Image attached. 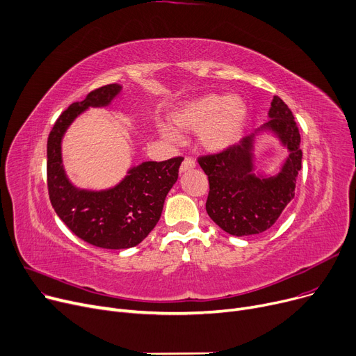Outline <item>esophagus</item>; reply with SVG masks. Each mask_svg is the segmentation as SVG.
Listing matches in <instances>:
<instances>
[{
  "mask_svg": "<svg viewBox=\"0 0 356 356\" xmlns=\"http://www.w3.org/2000/svg\"><path fill=\"white\" fill-rule=\"evenodd\" d=\"M196 167V163L192 157H184V160L181 161V165H180V172H188V170H192V168Z\"/></svg>",
  "mask_w": 356,
  "mask_h": 356,
  "instance_id": "1",
  "label": "esophagus"
}]
</instances>
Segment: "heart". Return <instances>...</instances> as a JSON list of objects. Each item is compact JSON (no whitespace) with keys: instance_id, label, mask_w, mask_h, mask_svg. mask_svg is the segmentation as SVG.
Instances as JSON below:
<instances>
[{"instance_id":"b5f03b06","label":"heart","mask_w":356,"mask_h":356,"mask_svg":"<svg viewBox=\"0 0 356 356\" xmlns=\"http://www.w3.org/2000/svg\"><path fill=\"white\" fill-rule=\"evenodd\" d=\"M248 118V108L241 97L220 98L215 93L186 102L172 115L173 122L181 129H197L202 147L219 152L238 141ZM164 138L176 141L179 133L168 125L161 128Z\"/></svg>"}]
</instances>
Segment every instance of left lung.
<instances>
[{"mask_svg": "<svg viewBox=\"0 0 356 356\" xmlns=\"http://www.w3.org/2000/svg\"><path fill=\"white\" fill-rule=\"evenodd\" d=\"M268 115L270 120L261 129L275 133L290 153L277 176L259 177L252 173L254 136L244 137L222 152L197 157L209 180L207 212L219 228L235 236L270 229L294 197L303 157L300 133L282 98H273Z\"/></svg>", "mask_w": 356, "mask_h": 356, "instance_id": "8db88e82", "label": "left lung"}]
</instances>
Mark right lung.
<instances>
[{
    "mask_svg": "<svg viewBox=\"0 0 356 356\" xmlns=\"http://www.w3.org/2000/svg\"><path fill=\"white\" fill-rule=\"evenodd\" d=\"M120 90L117 83L105 85L89 92L82 102H73L54 122L47 138V189L54 212L78 238L106 250L136 247L152 232L183 161V157H173L141 163L115 188L102 192L76 189L67 180L60 153L65 131L81 112L108 105Z\"/></svg>",
    "mask_w": 356,
    "mask_h": 356,
    "instance_id": "obj_1",
    "label": "right lung"
}]
</instances>
